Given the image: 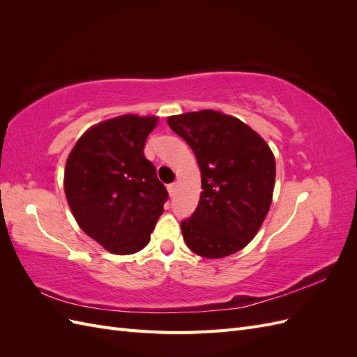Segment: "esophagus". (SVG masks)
Wrapping results in <instances>:
<instances>
[{"instance_id":"obj_1","label":"esophagus","mask_w":357,"mask_h":357,"mask_svg":"<svg viewBox=\"0 0 357 357\" xmlns=\"http://www.w3.org/2000/svg\"><path fill=\"white\" fill-rule=\"evenodd\" d=\"M176 190H177V183H171V185H168V192L171 197L176 195Z\"/></svg>"}]
</instances>
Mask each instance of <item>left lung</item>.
Returning a JSON list of instances; mask_svg holds the SVG:
<instances>
[{
  "label": "left lung",
  "instance_id": "obj_1",
  "mask_svg": "<svg viewBox=\"0 0 357 357\" xmlns=\"http://www.w3.org/2000/svg\"><path fill=\"white\" fill-rule=\"evenodd\" d=\"M169 128L197 156L202 192L181 234L193 253L220 259L250 243L266 218L275 185V158L240 119L215 110L169 116Z\"/></svg>",
  "mask_w": 357,
  "mask_h": 357
}]
</instances>
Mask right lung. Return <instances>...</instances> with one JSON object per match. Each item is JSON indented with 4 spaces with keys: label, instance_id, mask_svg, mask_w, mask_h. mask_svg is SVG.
I'll return each instance as SVG.
<instances>
[{
    "label": "right lung",
    "instance_id": "add662e5",
    "mask_svg": "<svg viewBox=\"0 0 357 357\" xmlns=\"http://www.w3.org/2000/svg\"><path fill=\"white\" fill-rule=\"evenodd\" d=\"M158 116L122 114L91 126L67 158L63 190L75 222L113 255H134L150 234L168 198L144 143Z\"/></svg>",
    "mask_w": 357,
    "mask_h": 357
}]
</instances>
